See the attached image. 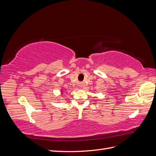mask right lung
Instances as JSON below:
<instances>
[{
  "label": "right lung",
  "instance_id": "obj_1",
  "mask_svg": "<svg viewBox=\"0 0 156 156\" xmlns=\"http://www.w3.org/2000/svg\"><path fill=\"white\" fill-rule=\"evenodd\" d=\"M61 92H62V91H61Z\"/></svg>",
  "mask_w": 156,
  "mask_h": 156
}]
</instances>
